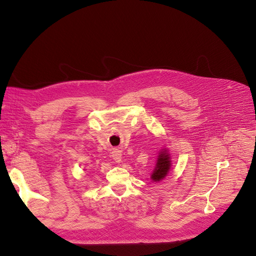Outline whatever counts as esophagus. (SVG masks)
Masks as SVG:
<instances>
[{
	"instance_id": "1",
	"label": "esophagus",
	"mask_w": 256,
	"mask_h": 256,
	"mask_svg": "<svg viewBox=\"0 0 256 256\" xmlns=\"http://www.w3.org/2000/svg\"><path fill=\"white\" fill-rule=\"evenodd\" d=\"M112 159L115 160V162H116L117 164H120V162H121V160H122V154H121V152H120L119 150H114L112 153Z\"/></svg>"
}]
</instances>
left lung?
Segmentation results:
<instances>
[{
	"label": "left lung",
	"instance_id": "1",
	"mask_svg": "<svg viewBox=\"0 0 256 256\" xmlns=\"http://www.w3.org/2000/svg\"><path fill=\"white\" fill-rule=\"evenodd\" d=\"M171 154L168 153V148H162L158 152L156 164L152 174H150V179H152L154 182H162V179L166 178V176H168L170 170H171Z\"/></svg>",
	"mask_w": 256,
	"mask_h": 256
}]
</instances>
